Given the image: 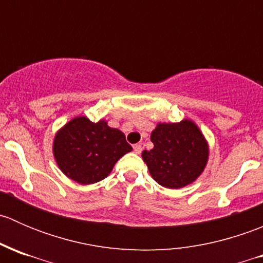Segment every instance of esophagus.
I'll use <instances>...</instances> for the list:
<instances>
[{
  "mask_svg": "<svg viewBox=\"0 0 263 263\" xmlns=\"http://www.w3.org/2000/svg\"><path fill=\"white\" fill-rule=\"evenodd\" d=\"M134 151L136 154H140L142 151V146L141 145H139V144H136V145H134Z\"/></svg>",
  "mask_w": 263,
  "mask_h": 263,
  "instance_id": "esophagus-1",
  "label": "esophagus"
}]
</instances>
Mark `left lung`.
<instances>
[{"label":"left lung","instance_id":"1","mask_svg":"<svg viewBox=\"0 0 263 263\" xmlns=\"http://www.w3.org/2000/svg\"><path fill=\"white\" fill-rule=\"evenodd\" d=\"M154 148L142 151L151 177L166 188H182L202 173L209 148L192 121L159 123L151 134Z\"/></svg>","mask_w":263,"mask_h":263}]
</instances>
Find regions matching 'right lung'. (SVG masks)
Returning a JSON list of instances; mask_svg holds the SVG:
<instances>
[{
	"label": "right lung",
	"instance_id": "right-lung-1",
	"mask_svg": "<svg viewBox=\"0 0 263 263\" xmlns=\"http://www.w3.org/2000/svg\"><path fill=\"white\" fill-rule=\"evenodd\" d=\"M132 150L123 132L107 122L86 117L68 122L53 142V154L61 171L81 184L97 183L112 172L118 159Z\"/></svg>",
	"mask_w": 263,
	"mask_h": 263
}]
</instances>
